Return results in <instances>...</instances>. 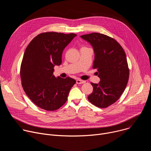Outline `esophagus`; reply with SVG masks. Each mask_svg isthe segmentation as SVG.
I'll list each match as a JSON object with an SVG mask.
<instances>
[{
    "mask_svg": "<svg viewBox=\"0 0 151 151\" xmlns=\"http://www.w3.org/2000/svg\"><path fill=\"white\" fill-rule=\"evenodd\" d=\"M85 83V81L81 80L80 79H78L76 80V83H78V84H82V83Z\"/></svg>",
    "mask_w": 151,
    "mask_h": 151,
    "instance_id": "1",
    "label": "esophagus"
}]
</instances>
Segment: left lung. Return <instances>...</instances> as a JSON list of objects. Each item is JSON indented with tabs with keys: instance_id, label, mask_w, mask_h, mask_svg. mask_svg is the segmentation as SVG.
Returning <instances> with one entry per match:
<instances>
[{
	"instance_id": "8db88e82",
	"label": "left lung",
	"mask_w": 151,
	"mask_h": 151,
	"mask_svg": "<svg viewBox=\"0 0 151 151\" xmlns=\"http://www.w3.org/2000/svg\"><path fill=\"white\" fill-rule=\"evenodd\" d=\"M93 46L94 51L93 69L100 78L99 83H91L93 91L88 100L100 108L116 102L122 94L129 79L125 52L119 43L107 35L92 33L81 36Z\"/></svg>"
}]
</instances>
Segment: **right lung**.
Masks as SVG:
<instances>
[{"instance_id":"add662e5","label":"right lung","mask_w":151,"mask_h":151,"mask_svg":"<svg viewBox=\"0 0 151 151\" xmlns=\"http://www.w3.org/2000/svg\"><path fill=\"white\" fill-rule=\"evenodd\" d=\"M76 36L75 33L44 32L34 37L27 47L20 68L21 84L27 96L40 108L58 109L68 100L76 81L55 78L54 67L61 64L62 53Z\"/></svg>"}]
</instances>
